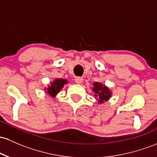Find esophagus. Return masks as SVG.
<instances>
[{"instance_id": "1", "label": "esophagus", "mask_w": 157, "mask_h": 157, "mask_svg": "<svg viewBox=\"0 0 157 157\" xmlns=\"http://www.w3.org/2000/svg\"><path fill=\"white\" fill-rule=\"evenodd\" d=\"M82 81H83V79H82V77H77L75 78V82L77 84H81Z\"/></svg>"}]
</instances>
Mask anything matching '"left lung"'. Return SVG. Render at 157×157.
<instances>
[{
    "label": "left lung",
    "mask_w": 157,
    "mask_h": 157,
    "mask_svg": "<svg viewBox=\"0 0 157 157\" xmlns=\"http://www.w3.org/2000/svg\"><path fill=\"white\" fill-rule=\"evenodd\" d=\"M92 90L94 92V96L96 98L99 104L108 101L112 97V91L109 88L100 82H93Z\"/></svg>",
    "instance_id": "left-lung-1"
}]
</instances>
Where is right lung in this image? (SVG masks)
<instances>
[{
  "instance_id": "add662e5",
  "label": "right lung",
  "mask_w": 157,
  "mask_h": 157,
  "mask_svg": "<svg viewBox=\"0 0 157 157\" xmlns=\"http://www.w3.org/2000/svg\"><path fill=\"white\" fill-rule=\"evenodd\" d=\"M68 83V80L66 79L56 78L52 82L48 84V87L44 88V92L50 94L52 98H55L60 91L62 90L65 84Z\"/></svg>"
}]
</instances>
